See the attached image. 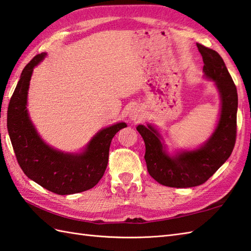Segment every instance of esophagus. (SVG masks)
I'll use <instances>...</instances> for the list:
<instances>
[{
	"label": "esophagus",
	"instance_id": "34e87169",
	"mask_svg": "<svg viewBox=\"0 0 251 251\" xmlns=\"http://www.w3.org/2000/svg\"><path fill=\"white\" fill-rule=\"evenodd\" d=\"M145 117V113H143V110L140 106H132L130 111L128 112V119L131 122H140Z\"/></svg>",
	"mask_w": 251,
	"mask_h": 251
}]
</instances>
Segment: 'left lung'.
<instances>
[{
  "instance_id": "8db88e82",
  "label": "left lung",
  "mask_w": 251,
  "mask_h": 251,
  "mask_svg": "<svg viewBox=\"0 0 251 251\" xmlns=\"http://www.w3.org/2000/svg\"><path fill=\"white\" fill-rule=\"evenodd\" d=\"M204 61V76L215 83L220 95V113L210 137L193 150L169 153L161 132L152 124L138 125L146 145L148 172L158 183L170 188H192L209 179L230 157L236 139L237 90L221 56L196 44Z\"/></svg>"
}]
</instances>
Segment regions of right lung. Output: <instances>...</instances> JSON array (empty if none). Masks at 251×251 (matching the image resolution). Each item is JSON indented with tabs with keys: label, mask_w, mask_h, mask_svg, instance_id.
<instances>
[{
	"label": "right lung",
	"mask_w": 251,
	"mask_h": 251,
	"mask_svg": "<svg viewBox=\"0 0 251 251\" xmlns=\"http://www.w3.org/2000/svg\"><path fill=\"white\" fill-rule=\"evenodd\" d=\"M46 52L36 55L21 72L7 110V129L19 166L26 177L52 193L75 194L99 182L105 172L112 138L126 123L100 129L81 152L69 153L50 147L42 139L28 109V90L33 69Z\"/></svg>",
	"instance_id": "right-lung-1"
}]
</instances>
